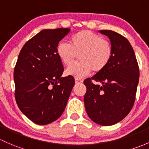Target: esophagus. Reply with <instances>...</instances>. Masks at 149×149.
<instances>
[{
  "instance_id": "34e87169",
  "label": "esophagus",
  "mask_w": 149,
  "mask_h": 149,
  "mask_svg": "<svg viewBox=\"0 0 149 149\" xmlns=\"http://www.w3.org/2000/svg\"><path fill=\"white\" fill-rule=\"evenodd\" d=\"M74 80H75V83L76 84H80L83 82V80L81 79H79V78H75Z\"/></svg>"
}]
</instances>
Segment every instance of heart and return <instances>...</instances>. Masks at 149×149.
I'll return each mask as SVG.
<instances>
[{"label": "heart", "mask_w": 149, "mask_h": 149, "mask_svg": "<svg viewBox=\"0 0 149 149\" xmlns=\"http://www.w3.org/2000/svg\"><path fill=\"white\" fill-rule=\"evenodd\" d=\"M56 54L62 64L70 66L79 55L80 62L66 71L68 75L82 78L92 71L99 72L106 67L113 55L110 41L90 31L77 32L70 39V44L60 42L56 47Z\"/></svg>", "instance_id": "obj_1"}]
</instances>
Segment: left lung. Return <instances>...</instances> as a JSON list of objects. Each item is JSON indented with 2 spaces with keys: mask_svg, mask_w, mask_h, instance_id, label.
Wrapping results in <instances>:
<instances>
[{
  "mask_svg": "<svg viewBox=\"0 0 149 149\" xmlns=\"http://www.w3.org/2000/svg\"><path fill=\"white\" fill-rule=\"evenodd\" d=\"M99 32L110 39L113 55L104 70L84 81L87 87L84 102L89 118L99 125L108 126L122 120L133 108L139 69L128 39L113 31ZM95 81L101 85L94 84Z\"/></svg>",
  "mask_w": 149,
  "mask_h": 149,
  "instance_id": "8db88e82",
  "label": "left lung"
}]
</instances>
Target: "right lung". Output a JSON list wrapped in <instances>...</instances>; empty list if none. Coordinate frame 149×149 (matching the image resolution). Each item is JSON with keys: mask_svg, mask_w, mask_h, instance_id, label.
Listing matches in <instances>:
<instances>
[{"mask_svg": "<svg viewBox=\"0 0 149 149\" xmlns=\"http://www.w3.org/2000/svg\"><path fill=\"white\" fill-rule=\"evenodd\" d=\"M70 29H44L24 45L14 68L15 97L21 111L38 125L57 120L74 85L72 76L62 77L56 54L59 42Z\"/></svg>", "mask_w": 149, "mask_h": 149, "instance_id": "1", "label": "right lung"}]
</instances>
